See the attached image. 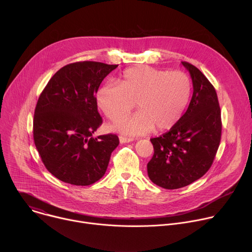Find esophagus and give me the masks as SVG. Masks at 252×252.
<instances>
[{
	"instance_id": "1",
	"label": "esophagus",
	"mask_w": 252,
	"mask_h": 252,
	"mask_svg": "<svg viewBox=\"0 0 252 252\" xmlns=\"http://www.w3.org/2000/svg\"><path fill=\"white\" fill-rule=\"evenodd\" d=\"M133 138L132 137H126V136H120V141L121 143H126V142H130L132 141Z\"/></svg>"
}]
</instances>
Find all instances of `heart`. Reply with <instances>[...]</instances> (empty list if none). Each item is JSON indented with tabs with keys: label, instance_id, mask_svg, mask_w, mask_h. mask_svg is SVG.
<instances>
[{
	"label": "heart",
	"instance_id": "heart-1",
	"mask_svg": "<svg viewBox=\"0 0 252 252\" xmlns=\"http://www.w3.org/2000/svg\"><path fill=\"white\" fill-rule=\"evenodd\" d=\"M190 94L191 81L184 71L137 65L126 69L118 85H101L95 93V103L107 119L117 121L112 125L114 130L141 135L156 127L161 132L171 129L181 121ZM134 102L140 112L122 119Z\"/></svg>",
	"mask_w": 252,
	"mask_h": 252
}]
</instances>
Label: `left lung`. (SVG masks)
<instances>
[{
    "mask_svg": "<svg viewBox=\"0 0 252 252\" xmlns=\"http://www.w3.org/2000/svg\"><path fill=\"white\" fill-rule=\"evenodd\" d=\"M193 93L185 115L169 131L152 138L155 154L148 163L151 181L165 189L187 187L210 168L221 137V115L217 92L194 65L182 62Z\"/></svg>",
    "mask_w": 252,
    "mask_h": 252,
    "instance_id": "left-lung-1",
    "label": "left lung"
}]
</instances>
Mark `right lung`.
I'll return each instance as SVG.
<instances>
[{"label":"right lung","instance_id":"add662e5","mask_svg":"<svg viewBox=\"0 0 252 252\" xmlns=\"http://www.w3.org/2000/svg\"><path fill=\"white\" fill-rule=\"evenodd\" d=\"M117 67L87 61L66 64L52 77L38 99L34 145L46 168L63 183L85 187L97 182L119 146L116 134L93 136L102 122L95 93Z\"/></svg>","mask_w":252,"mask_h":252}]
</instances>
